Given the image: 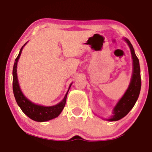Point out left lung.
Segmentation results:
<instances>
[{"label": "left lung", "instance_id": "obj_1", "mask_svg": "<svg viewBox=\"0 0 152 152\" xmlns=\"http://www.w3.org/2000/svg\"><path fill=\"white\" fill-rule=\"evenodd\" d=\"M124 40L127 42L129 46L131 52V56L133 59V73L131 76V83L128 89L125 92L121 99L117 103L115 107L113 109V115L110 119H107L109 121H117L121 120L123 117L131 111L137 101L138 96H139L141 86V72H140L139 61L137 56H136L133 49V45H131L127 38H123Z\"/></svg>", "mask_w": 152, "mask_h": 152}]
</instances>
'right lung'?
<instances>
[{"mask_svg": "<svg viewBox=\"0 0 152 152\" xmlns=\"http://www.w3.org/2000/svg\"><path fill=\"white\" fill-rule=\"evenodd\" d=\"M26 44H24V46ZM24 46H22V48H21L17 58L15 60L14 68H13V91H14V94L16 102H17L18 105L20 107L21 110L23 111V113L34 121L45 122V121H50V120L53 119V118H57L61 114V113L62 112L63 108H64L65 104H66V98H67L68 92L69 91L70 87H71L72 84H71V85H70L67 93L65 95L63 100L61 102L58 103V104H56V105L50 107H45L39 105V104H36L29 100L24 96L22 91H21V89H20L19 81H18L17 73H16V71H16L17 63L18 61H19L20 56H21V51H22Z\"/></svg>", "mask_w": 152, "mask_h": 152, "instance_id": "right-lung-1", "label": "right lung"}]
</instances>
